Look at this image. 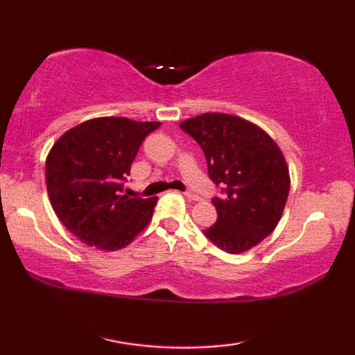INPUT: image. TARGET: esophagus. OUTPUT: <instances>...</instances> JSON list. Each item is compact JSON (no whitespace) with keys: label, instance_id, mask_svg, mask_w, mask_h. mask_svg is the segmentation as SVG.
<instances>
[{"label":"esophagus","instance_id":"1","mask_svg":"<svg viewBox=\"0 0 355 355\" xmlns=\"http://www.w3.org/2000/svg\"><path fill=\"white\" fill-rule=\"evenodd\" d=\"M183 194H184V197H188V199H189V200H199V199H200V197H199V196H197V194H194V192H189V191H186V192H183Z\"/></svg>","mask_w":355,"mask_h":355}]
</instances>
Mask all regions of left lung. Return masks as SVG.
<instances>
[{
    "mask_svg": "<svg viewBox=\"0 0 355 355\" xmlns=\"http://www.w3.org/2000/svg\"><path fill=\"white\" fill-rule=\"evenodd\" d=\"M202 147L208 175L224 184L214 197L218 220L205 236L228 254H243L271 235L284 214L290 172L277 144L258 125L224 112H205L180 123Z\"/></svg>",
    "mask_w": 355,
    "mask_h": 355,
    "instance_id": "left-lung-1",
    "label": "left lung"
}]
</instances>
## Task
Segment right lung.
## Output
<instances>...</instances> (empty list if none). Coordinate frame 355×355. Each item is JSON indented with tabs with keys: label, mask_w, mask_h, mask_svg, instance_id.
Returning a JSON list of instances; mask_svg holds the SVG:
<instances>
[{
	"label": "right lung",
	"mask_w": 355,
	"mask_h": 355,
	"mask_svg": "<svg viewBox=\"0 0 355 355\" xmlns=\"http://www.w3.org/2000/svg\"><path fill=\"white\" fill-rule=\"evenodd\" d=\"M161 122L86 120L59 137L45 161L50 203L67 230L100 250L122 249L148 225L158 197L122 194L142 141Z\"/></svg>",
	"instance_id": "right-lung-1"
}]
</instances>
